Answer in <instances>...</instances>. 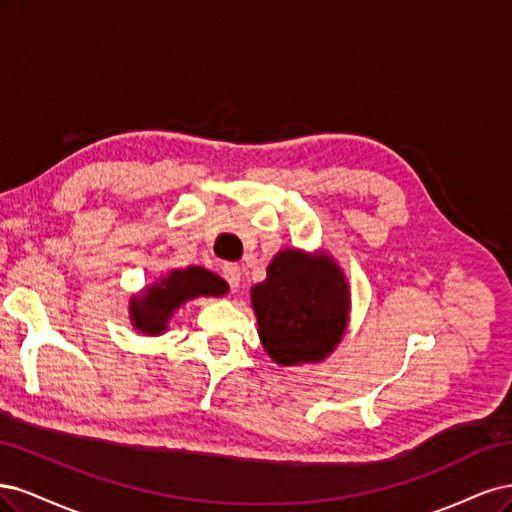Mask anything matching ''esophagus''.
Wrapping results in <instances>:
<instances>
[{
    "label": "esophagus",
    "instance_id": "34e87169",
    "mask_svg": "<svg viewBox=\"0 0 512 512\" xmlns=\"http://www.w3.org/2000/svg\"><path fill=\"white\" fill-rule=\"evenodd\" d=\"M221 272H223V278L227 280L229 285H232V287L240 285V266H238V263H225Z\"/></svg>",
    "mask_w": 512,
    "mask_h": 512
}]
</instances>
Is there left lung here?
Instances as JSON below:
<instances>
[{"label": "left lung", "instance_id": "obj_1", "mask_svg": "<svg viewBox=\"0 0 512 512\" xmlns=\"http://www.w3.org/2000/svg\"><path fill=\"white\" fill-rule=\"evenodd\" d=\"M263 349L278 366L317 364L332 353L349 323L351 293L329 255L285 249L263 283L251 289Z\"/></svg>", "mask_w": 512, "mask_h": 512}]
</instances>
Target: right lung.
Segmentation results:
<instances>
[{
    "label": "right lung",
    "mask_w": 512,
    "mask_h": 512,
    "mask_svg": "<svg viewBox=\"0 0 512 512\" xmlns=\"http://www.w3.org/2000/svg\"><path fill=\"white\" fill-rule=\"evenodd\" d=\"M227 283L214 272L200 266H189L185 270H170L166 276L155 280L142 293L134 295L129 302V319L138 332L146 336H161L168 329V321L174 312L187 300L200 295H223Z\"/></svg>",
    "instance_id": "add662e5"
}]
</instances>
